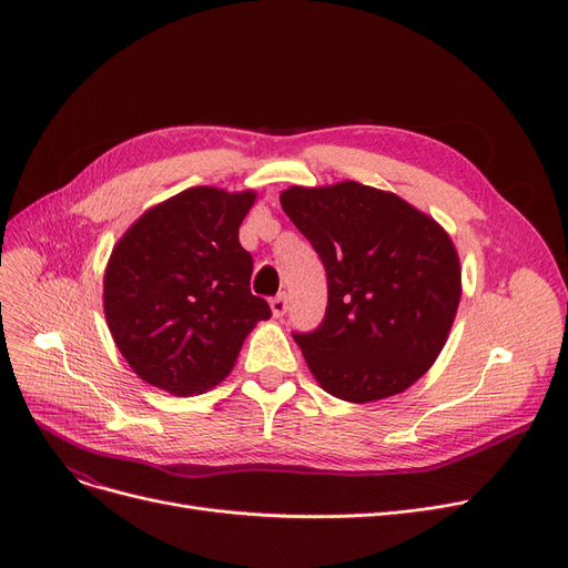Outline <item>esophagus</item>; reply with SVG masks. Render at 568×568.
<instances>
[{
	"mask_svg": "<svg viewBox=\"0 0 568 568\" xmlns=\"http://www.w3.org/2000/svg\"><path fill=\"white\" fill-rule=\"evenodd\" d=\"M268 306H272V313H274V317H283V315H285V311H287V294H285V292L276 294L274 300L268 302Z\"/></svg>",
	"mask_w": 568,
	"mask_h": 568,
	"instance_id": "esophagus-1",
	"label": "esophagus"
}]
</instances>
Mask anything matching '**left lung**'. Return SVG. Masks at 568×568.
<instances>
[{
    "mask_svg": "<svg viewBox=\"0 0 568 568\" xmlns=\"http://www.w3.org/2000/svg\"><path fill=\"white\" fill-rule=\"evenodd\" d=\"M283 212L326 268L317 329L292 334L326 394L371 403L419 379L460 304V260L439 223L403 197L341 182L292 186Z\"/></svg>",
    "mask_w": 568,
    "mask_h": 568,
    "instance_id": "obj_1",
    "label": "left lung"
}]
</instances>
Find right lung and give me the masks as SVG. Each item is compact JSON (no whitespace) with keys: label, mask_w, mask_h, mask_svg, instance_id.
Listing matches in <instances>:
<instances>
[{"label":"right lung","mask_w":568,"mask_h":568,"mask_svg":"<svg viewBox=\"0 0 568 568\" xmlns=\"http://www.w3.org/2000/svg\"><path fill=\"white\" fill-rule=\"evenodd\" d=\"M253 191L195 186L144 212L119 239L103 276L110 334L140 379L193 396L216 386L260 320L253 257L239 225Z\"/></svg>","instance_id":"1"}]
</instances>
